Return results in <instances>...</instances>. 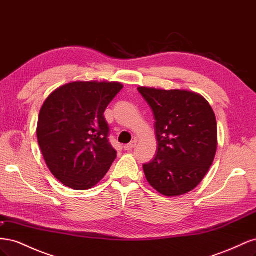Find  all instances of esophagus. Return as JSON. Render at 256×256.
Wrapping results in <instances>:
<instances>
[{
	"instance_id": "obj_1",
	"label": "esophagus",
	"mask_w": 256,
	"mask_h": 256,
	"mask_svg": "<svg viewBox=\"0 0 256 256\" xmlns=\"http://www.w3.org/2000/svg\"><path fill=\"white\" fill-rule=\"evenodd\" d=\"M136 145V141L134 140V141L130 142L129 144H127V145L124 146V148H125V150H132V148H134Z\"/></svg>"
}]
</instances>
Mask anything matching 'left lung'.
<instances>
[{"instance_id":"8db88e82","label":"left lung","mask_w":256,"mask_h":256,"mask_svg":"<svg viewBox=\"0 0 256 256\" xmlns=\"http://www.w3.org/2000/svg\"><path fill=\"white\" fill-rule=\"evenodd\" d=\"M154 118V158L143 164L147 182L166 196L194 189L212 166L218 144L216 115L207 100L188 90L138 88Z\"/></svg>"}]
</instances>
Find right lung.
I'll return each mask as SVG.
<instances>
[{
	"label": "right lung",
	"instance_id": "1",
	"mask_svg": "<svg viewBox=\"0 0 256 256\" xmlns=\"http://www.w3.org/2000/svg\"><path fill=\"white\" fill-rule=\"evenodd\" d=\"M122 88L118 82H72L44 102L38 144L51 173L67 187L88 190L109 171L116 150L104 113Z\"/></svg>",
	"mask_w": 256,
	"mask_h": 256
}]
</instances>
